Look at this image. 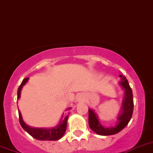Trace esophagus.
<instances>
[{
	"label": "esophagus",
	"mask_w": 153,
	"mask_h": 153,
	"mask_svg": "<svg viewBox=\"0 0 153 153\" xmlns=\"http://www.w3.org/2000/svg\"><path fill=\"white\" fill-rule=\"evenodd\" d=\"M84 98V95H82V94H78V95H77V100H78V101H82Z\"/></svg>",
	"instance_id": "obj_1"
}]
</instances>
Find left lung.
I'll use <instances>...</instances> for the list:
<instances>
[{
	"instance_id": "1",
	"label": "left lung",
	"mask_w": 153,
	"mask_h": 153,
	"mask_svg": "<svg viewBox=\"0 0 153 153\" xmlns=\"http://www.w3.org/2000/svg\"><path fill=\"white\" fill-rule=\"evenodd\" d=\"M121 78V84L125 89V98L123 103L122 112L118 117V122L114 127H104L98 121L95 112L89 109V127L95 132L100 135H112L118 133L128 124L132 118L133 112L134 103L132 91L126 77L120 75Z\"/></svg>"
}]
</instances>
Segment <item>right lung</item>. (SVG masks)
I'll return each instance as SVG.
<instances>
[{
	"label": "right lung",
	"instance_id": "1",
	"mask_svg": "<svg viewBox=\"0 0 153 153\" xmlns=\"http://www.w3.org/2000/svg\"><path fill=\"white\" fill-rule=\"evenodd\" d=\"M29 78H24L21 82V85L19 86L18 89V98L21 96V90L22 89L23 86L27 82ZM18 115H19V122L21 126H22L24 130L33 137L34 138L40 141H57L63 137L64 134L65 133L66 129H67V122L68 119V115L66 116L63 121L60 122V124L55 127L52 129H41V128H32L27 126L24 121L22 120L21 114L20 111H18Z\"/></svg>",
	"mask_w": 153,
	"mask_h": 153
}]
</instances>
